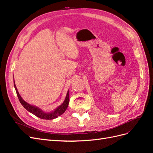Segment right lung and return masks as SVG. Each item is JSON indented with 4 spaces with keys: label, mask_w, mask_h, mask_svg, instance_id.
<instances>
[{
    "label": "right lung",
    "mask_w": 153,
    "mask_h": 153,
    "mask_svg": "<svg viewBox=\"0 0 153 153\" xmlns=\"http://www.w3.org/2000/svg\"><path fill=\"white\" fill-rule=\"evenodd\" d=\"M14 86L16 90L18 99L25 109L27 111H28V112L32 113V114H33V115H35L37 117L41 118V119L48 120L55 119V118L61 116L65 112L66 109H67V107L68 105V103H69V90H68L65 100H64L63 102L60 105H59L58 107L56 108V109L50 112L44 111L41 109L40 107H37L33 105H31L30 103H27L23 99L17 90L15 82H14Z\"/></svg>",
    "instance_id": "obj_1"
}]
</instances>
